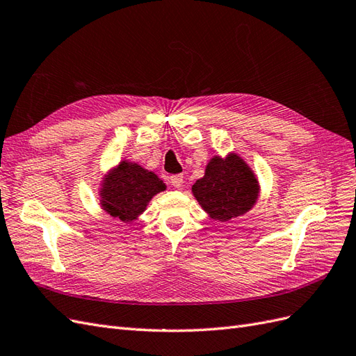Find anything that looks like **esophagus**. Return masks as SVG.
<instances>
[{"mask_svg": "<svg viewBox=\"0 0 356 356\" xmlns=\"http://www.w3.org/2000/svg\"><path fill=\"white\" fill-rule=\"evenodd\" d=\"M170 182H172V186H174L175 188H181L182 187V182H184V177L179 175V174L172 175L170 177Z\"/></svg>", "mask_w": 356, "mask_h": 356, "instance_id": "obj_1", "label": "esophagus"}]
</instances>
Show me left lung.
<instances>
[{
    "label": "left lung",
    "instance_id": "1",
    "mask_svg": "<svg viewBox=\"0 0 356 356\" xmlns=\"http://www.w3.org/2000/svg\"><path fill=\"white\" fill-rule=\"evenodd\" d=\"M193 195L209 217L229 221L250 211L258 197V181L252 170L236 154L213 157L204 177L193 186Z\"/></svg>",
    "mask_w": 356,
    "mask_h": 356
}]
</instances>
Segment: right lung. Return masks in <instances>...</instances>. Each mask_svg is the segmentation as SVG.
<instances>
[{
    "mask_svg": "<svg viewBox=\"0 0 356 356\" xmlns=\"http://www.w3.org/2000/svg\"><path fill=\"white\" fill-rule=\"evenodd\" d=\"M166 186L156 174L136 163L122 161L104 179L101 204L111 217L122 221H134L145 211L148 202Z\"/></svg>",
    "mask_w": 356,
    "mask_h": 356,
    "instance_id": "obj_1",
    "label": "right lung"
}]
</instances>
